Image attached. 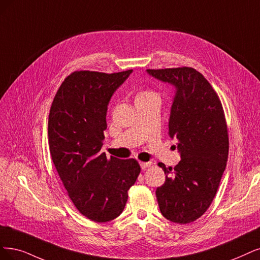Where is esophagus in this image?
<instances>
[{
    "instance_id": "1",
    "label": "esophagus",
    "mask_w": 260,
    "mask_h": 260,
    "mask_svg": "<svg viewBox=\"0 0 260 260\" xmlns=\"http://www.w3.org/2000/svg\"><path fill=\"white\" fill-rule=\"evenodd\" d=\"M140 166L142 169H147L152 166V162L151 161H140Z\"/></svg>"
}]
</instances>
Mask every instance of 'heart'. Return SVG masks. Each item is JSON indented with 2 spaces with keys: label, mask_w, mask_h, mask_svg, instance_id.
<instances>
[{
  "label": "heart",
  "mask_w": 260,
  "mask_h": 260,
  "mask_svg": "<svg viewBox=\"0 0 260 260\" xmlns=\"http://www.w3.org/2000/svg\"><path fill=\"white\" fill-rule=\"evenodd\" d=\"M150 99L159 100V96L155 91L150 90V89H146V90L140 91L136 96V100H150Z\"/></svg>",
  "instance_id": "obj_1"
}]
</instances>
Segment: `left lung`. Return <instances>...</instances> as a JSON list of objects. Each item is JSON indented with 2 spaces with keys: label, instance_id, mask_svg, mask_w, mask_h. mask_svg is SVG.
I'll return each instance as SVG.
<instances>
[{
  "label": "left lung",
  "instance_id": "8db88e82",
  "mask_svg": "<svg viewBox=\"0 0 260 260\" xmlns=\"http://www.w3.org/2000/svg\"><path fill=\"white\" fill-rule=\"evenodd\" d=\"M147 71L177 88L168 135L177 139L181 160L175 168L158 162L166 175L156 189L158 207L170 222L188 224L212 204L226 168L229 139L224 109L213 86L193 67Z\"/></svg>",
  "mask_w": 260,
  "mask_h": 260
}]
</instances>
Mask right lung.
Listing matches in <instances>:
<instances>
[{
    "label": "right lung",
    "mask_w": 260,
    "mask_h": 260,
    "mask_svg": "<svg viewBox=\"0 0 260 260\" xmlns=\"http://www.w3.org/2000/svg\"><path fill=\"white\" fill-rule=\"evenodd\" d=\"M132 72H73L57 90L48 118L50 155L67 195L96 223L122 213L127 190L140 174L135 158H107L101 153L108 103Z\"/></svg>",
    "instance_id": "right-lung-1"
}]
</instances>
